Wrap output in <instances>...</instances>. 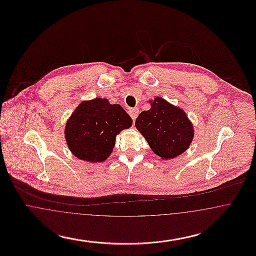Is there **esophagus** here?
Returning a JSON list of instances; mask_svg holds the SVG:
<instances>
[{
	"mask_svg": "<svg viewBox=\"0 0 256 256\" xmlns=\"http://www.w3.org/2000/svg\"><path fill=\"white\" fill-rule=\"evenodd\" d=\"M128 113H130V117L132 118V120L134 121L137 118L138 114H139V110H137V108H132V110H130Z\"/></svg>",
	"mask_w": 256,
	"mask_h": 256,
	"instance_id": "1",
	"label": "esophagus"
}]
</instances>
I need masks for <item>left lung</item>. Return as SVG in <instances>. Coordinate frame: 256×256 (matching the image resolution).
I'll list each match as a JSON object with an SVG mask.
<instances>
[{"instance_id": "8db88e82", "label": "left lung", "mask_w": 256, "mask_h": 256, "mask_svg": "<svg viewBox=\"0 0 256 256\" xmlns=\"http://www.w3.org/2000/svg\"><path fill=\"white\" fill-rule=\"evenodd\" d=\"M150 104V108L137 117L135 126L159 158H176L191 145L195 134L193 124L184 110L163 98H154Z\"/></svg>"}]
</instances>
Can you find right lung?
Masks as SVG:
<instances>
[{"label":"right lung","instance_id":"right-lung-1","mask_svg":"<svg viewBox=\"0 0 256 256\" xmlns=\"http://www.w3.org/2000/svg\"><path fill=\"white\" fill-rule=\"evenodd\" d=\"M132 126V117L120 104L96 98L82 102L74 110L65 124V140L76 158L104 162L113 150L116 136Z\"/></svg>","mask_w":256,"mask_h":256}]
</instances>
